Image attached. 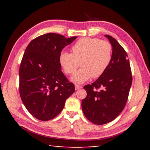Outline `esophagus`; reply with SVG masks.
I'll use <instances>...</instances> for the list:
<instances>
[{"label":"esophagus","mask_w":150,"mask_h":150,"mask_svg":"<svg viewBox=\"0 0 150 150\" xmlns=\"http://www.w3.org/2000/svg\"><path fill=\"white\" fill-rule=\"evenodd\" d=\"M75 90H79V89L82 88V86H80V85H77V84H76V85L75 86Z\"/></svg>","instance_id":"esophagus-1"}]
</instances>
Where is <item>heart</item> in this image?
<instances>
[{"label":"heart","mask_w":150,"mask_h":150,"mask_svg":"<svg viewBox=\"0 0 150 150\" xmlns=\"http://www.w3.org/2000/svg\"><path fill=\"white\" fill-rule=\"evenodd\" d=\"M72 53L62 51L59 60L66 74H73L79 66V69L71 77L73 83L80 84L88 81L91 77H99L109 66L112 56V47L106 40L93 38H82L71 47Z\"/></svg>","instance_id":"obj_1"}]
</instances>
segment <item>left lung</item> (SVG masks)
Returning a JSON list of instances; mask_svg holds the SVG:
<instances>
[{"label":"left lung","instance_id":"1","mask_svg":"<svg viewBox=\"0 0 150 150\" xmlns=\"http://www.w3.org/2000/svg\"><path fill=\"white\" fill-rule=\"evenodd\" d=\"M104 36L112 46L111 62L97 80L84 87L87 96L82 100L85 117L97 125L110 122L119 116L125 107L132 83V71L125 50L114 38L108 35Z\"/></svg>","mask_w":150,"mask_h":150}]
</instances>
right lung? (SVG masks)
<instances>
[{"mask_svg": "<svg viewBox=\"0 0 150 150\" xmlns=\"http://www.w3.org/2000/svg\"><path fill=\"white\" fill-rule=\"evenodd\" d=\"M77 38L44 34L31 40L25 50L19 69V91L27 110L37 119L55 118L74 93L75 86L62 72L59 57Z\"/></svg>", "mask_w": 150, "mask_h": 150, "instance_id": "1", "label": "right lung"}]
</instances>
